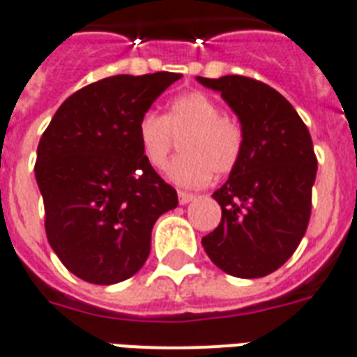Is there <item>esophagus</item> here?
Segmentation results:
<instances>
[{"mask_svg":"<svg viewBox=\"0 0 357 357\" xmlns=\"http://www.w3.org/2000/svg\"><path fill=\"white\" fill-rule=\"evenodd\" d=\"M193 199H195V195H192V193H186V192H178V203H181V204H188V203H192Z\"/></svg>","mask_w":357,"mask_h":357,"instance_id":"esophagus-1","label":"esophagus"}]
</instances>
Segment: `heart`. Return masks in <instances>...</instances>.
<instances>
[{
	"mask_svg": "<svg viewBox=\"0 0 357 357\" xmlns=\"http://www.w3.org/2000/svg\"><path fill=\"white\" fill-rule=\"evenodd\" d=\"M135 134L143 158L156 171L167 165L176 137H182L184 154L171 162L167 178L184 188L206 186L214 173L233 171L244 143L240 124L222 115L220 104L201 91L176 96L165 115L145 113Z\"/></svg>",
	"mask_w": 357,
	"mask_h": 357,
	"instance_id": "heart-1",
	"label": "heart"
}]
</instances>
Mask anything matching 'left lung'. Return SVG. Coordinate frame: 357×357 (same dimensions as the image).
Instances as JSON below:
<instances>
[{
	"mask_svg": "<svg viewBox=\"0 0 357 357\" xmlns=\"http://www.w3.org/2000/svg\"><path fill=\"white\" fill-rule=\"evenodd\" d=\"M238 117L244 143L227 182L212 193L222 222L201 242L220 270L264 278L291 259L307 231L317 156L307 126L283 95L245 76L201 78Z\"/></svg>",
	"mask_w": 357,
	"mask_h": 357,
	"instance_id": "left-lung-1",
	"label": "left lung"
}]
</instances>
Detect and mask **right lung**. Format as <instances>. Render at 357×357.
Wrapping results in <instances>:
<instances>
[{
	"mask_svg": "<svg viewBox=\"0 0 357 357\" xmlns=\"http://www.w3.org/2000/svg\"><path fill=\"white\" fill-rule=\"evenodd\" d=\"M181 74H119L70 95L38 141L35 178L46 236L74 275L113 284L151 253L156 220L178 197L147 164L137 123Z\"/></svg>",
	"mask_w": 357,
	"mask_h": 357,
	"instance_id": "right-lung-1",
	"label": "right lung"
}]
</instances>
